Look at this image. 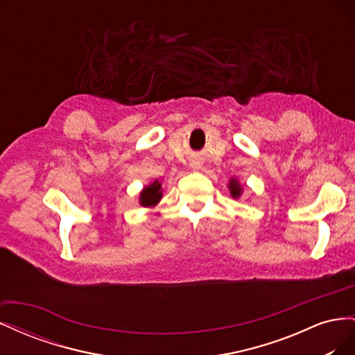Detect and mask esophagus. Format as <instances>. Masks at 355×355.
<instances>
[{"mask_svg":"<svg viewBox=\"0 0 355 355\" xmlns=\"http://www.w3.org/2000/svg\"><path fill=\"white\" fill-rule=\"evenodd\" d=\"M192 167H194V166H192Z\"/></svg>","mask_w":355,"mask_h":355,"instance_id":"1","label":"esophagus"}]
</instances>
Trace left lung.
Segmentation results:
<instances>
[{"label": "left lung", "mask_w": 355, "mask_h": 355, "mask_svg": "<svg viewBox=\"0 0 355 355\" xmlns=\"http://www.w3.org/2000/svg\"><path fill=\"white\" fill-rule=\"evenodd\" d=\"M230 191H231V196H232V198H240V196L243 194V188H241V185L239 184V180L237 179H231L230 180Z\"/></svg>", "instance_id": "8db88e82"}]
</instances>
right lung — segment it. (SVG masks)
I'll return each instance as SVG.
<instances>
[{"instance_id":"obj_1","label":"right lung","mask_w":355,"mask_h":355,"mask_svg":"<svg viewBox=\"0 0 355 355\" xmlns=\"http://www.w3.org/2000/svg\"><path fill=\"white\" fill-rule=\"evenodd\" d=\"M163 197V191H161V184L158 180L149 184L145 187L141 192V197H139V202L144 207H154L158 204V201Z\"/></svg>"}]
</instances>
